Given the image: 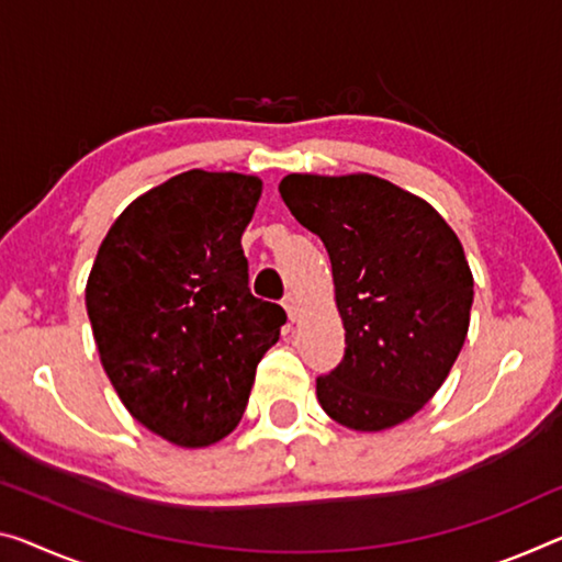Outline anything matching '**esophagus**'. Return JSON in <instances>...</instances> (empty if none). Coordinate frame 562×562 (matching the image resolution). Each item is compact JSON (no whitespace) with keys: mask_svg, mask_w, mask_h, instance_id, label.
Segmentation results:
<instances>
[{"mask_svg":"<svg viewBox=\"0 0 562 562\" xmlns=\"http://www.w3.org/2000/svg\"><path fill=\"white\" fill-rule=\"evenodd\" d=\"M283 308H286L291 322H296V318H299V299L293 296V293H286V296H283Z\"/></svg>","mask_w":562,"mask_h":562,"instance_id":"obj_1","label":"esophagus"}]
</instances>
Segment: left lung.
<instances>
[{"mask_svg": "<svg viewBox=\"0 0 562 562\" xmlns=\"http://www.w3.org/2000/svg\"><path fill=\"white\" fill-rule=\"evenodd\" d=\"M279 193L324 240L347 331L339 367L316 379L318 404L357 431L414 417L468 336L474 283L460 238L427 201L367 172H291Z\"/></svg>", "mask_w": 562, "mask_h": 562, "instance_id": "8db88e82", "label": "left lung"}]
</instances>
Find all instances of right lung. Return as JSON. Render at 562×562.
I'll return each instance as SVG.
<instances>
[{
  "mask_svg": "<svg viewBox=\"0 0 562 562\" xmlns=\"http://www.w3.org/2000/svg\"><path fill=\"white\" fill-rule=\"evenodd\" d=\"M261 180L188 170L127 205L94 258L85 304L127 412L180 447H209L244 417L256 367L286 311L248 289L240 236Z\"/></svg>",
  "mask_w": 562,
  "mask_h": 562,
  "instance_id": "add662e5",
  "label": "right lung"
}]
</instances>
